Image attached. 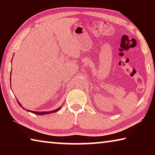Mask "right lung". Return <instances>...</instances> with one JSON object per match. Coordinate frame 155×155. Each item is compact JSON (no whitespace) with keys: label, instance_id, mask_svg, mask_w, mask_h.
Listing matches in <instances>:
<instances>
[{"label":"right lung","instance_id":"1","mask_svg":"<svg viewBox=\"0 0 155 155\" xmlns=\"http://www.w3.org/2000/svg\"><path fill=\"white\" fill-rule=\"evenodd\" d=\"M11 74H12V72H11ZM18 101V104H19V105H20L21 107H22V108H23L24 109H26L24 108V107H22V105L20 104V103H19V101ZM61 107H62V106L59 107V108H57V109H56L52 110V111H30V110H28V109H27V111H28V112L33 113V114H36V115H43L50 114H52V113H55V112H57V111H58L59 110L61 109Z\"/></svg>","mask_w":155,"mask_h":155}]
</instances>
